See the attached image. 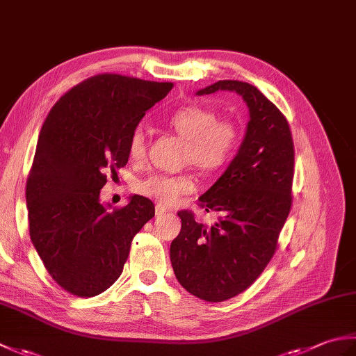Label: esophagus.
<instances>
[{"instance_id":"1","label":"esophagus","mask_w":356,"mask_h":356,"mask_svg":"<svg viewBox=\"0 0 356 356\" xmlns=\"http://www.w3.org/2000/svg\"><path fill=\"white\" fill-rule=\"evenodd\" d=\"M165 213H166V209L163 207H161V205L156 207V216H163Z\"/></svg>"}]
</instances>
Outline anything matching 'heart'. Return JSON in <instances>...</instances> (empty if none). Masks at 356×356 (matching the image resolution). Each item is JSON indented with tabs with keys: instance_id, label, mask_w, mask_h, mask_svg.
Wrapping results in <instances>:
<instances>
[{
	"instance_id": "b5f03b06",
	"label": "heart",
	"mask_w": 356,
	"mask_h": 356,
	"mask_svg": "<svg viewBox=\"0 0 356 356\" xmlns=\"http://www.w3.org/2000/svg\"><path fill=\"white\" fill-rule=\"evenodd\" d=\"M166 124L186 140L184 162L207 172L217 171L226 165L238 143L236 125L229 120H217L213 110L197 105L174 110L166 118ZM128 154L136 162L145 157L147 142L142 127L134 128L128 139ZM134 188L143 197L157 202L161 207H172L195 191V182L191 174L170 176L153 172L140 179Z\"/></svg>"
}]
</instances>
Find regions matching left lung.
<instances>
[{"instance_id":"8db88e82","label":"left lung","mask_w":356,"mask_h":356,"mask_svg":"<svg viewBox=\"0 0 356 356\" xmlns=\"http://www.w3.org/2000/svg\"><path fill=\"white\" fill-rule=\"evenodd\" d=\"M218 90L237 93L248 105L245 138L228 168L199 197L218 220L208 228L180 211L182 229L170 248L177 282L211 303L243 292L266 268L289 216L293 179V142L282 111L241 81H218L195 95Z\"/></svg>"}]
</instances>
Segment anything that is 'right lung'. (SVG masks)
Wrapping results in <instances>:
<instances>
[{"instance_id":"add662e5","label":"right lung","mask_w":356,"mask_h":356,"mask_svg":"<svg viewBox=\"0 0 356 356\" xmlns=\"http://www.w3.org/2000/svg\"><path fill=\"white\" fill-rule=\"evenodd\" d=\"M171 82L104 73L61 96L45 118L26 202L30 238L55 282L78 297L107 291L122 274L133 237L154 217L134 194L110 211L101 202L107 174L128 162V139Z\"/></svg>"}]
</instances>
